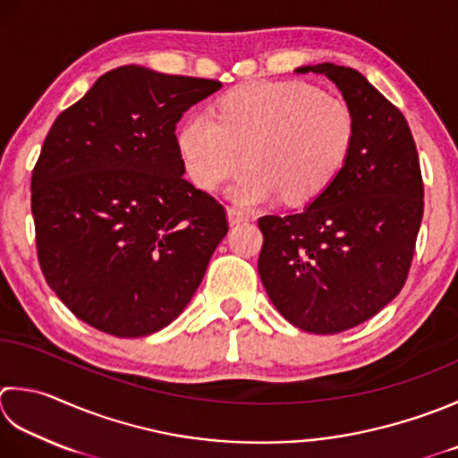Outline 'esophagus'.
Wrapping results in <instances>:
<instances>
[{
	"label": "esophagus",
	"mask_w": 458,
	"mask_h": 458,
	"mask_svg": "<svg viewBox=\"0 0 458 458\" xmlns=\"http://www.w3.org/2000/svg\"><path fill=\"white\" fill-rule=\"evenodd\" d=\"M226 214H228V222L230 224H240V222H246L250 218L248 212L240 210V208H234V206H230V208L226 210Z\"/></svg>",
	"instance_id": "34e87169"
}]
</instances>
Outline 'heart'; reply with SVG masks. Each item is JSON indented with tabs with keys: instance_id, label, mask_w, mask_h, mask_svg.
<instances>
[{
	"instance_id": "1",
	"label": "heart",
	"mask_w": 458,
	"mask_h": 458,
	"mask_svg": "<svg viewBox=\"0 0 458 458\" xmlns=\"http://www.w3.org/2000/svg\"><path fill=\"white\" fill-rule=\"evenodd\" d=\"M352 137L344 98L303 81H258L224 97L216 119L188 116L176 145L188 178L202 191H216L248 163L228 188L232 200L256 206L284 196L300 204L334 181Z\"/></svg>"
}]
</instances>
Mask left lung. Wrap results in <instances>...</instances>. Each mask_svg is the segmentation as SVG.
<instances>
[{
	"label": "left lung",
	"instance_id": "1",
	"mask_svg": "<svg viewBox=\"0 0 458 458\" xmlns=\"http://www.w3.org/2000/svg\"><path fill=\"white\" fill-rule=\"evenodd\" d=\"M353 116L334 181L300 214L262 216L258 272L292 326L339 334L371 319L405 285L423 220V178L405 116L360 71L319 63Z\"/></svg>",
	"mask_w": 458,
	"mask_h": 458
}]
</instances>
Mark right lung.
<instances>
[{"label": "right lung", "instance_id": "right-lung-1", "mask_svg": "<svg viewBox=\"0 0 458 458\" xmlns=\"http://www.w3.org/2000/svg\"><path fill=\"white\" fill-rule=\"evenodd\" d=\"M220 81L116 67L63 111L31 176L45 280L91 327L157 334L199 290L224 206L184 181L176 123Z\"/></svg>", "mask_w": 458, "mask_h": 458}]
</instances>
